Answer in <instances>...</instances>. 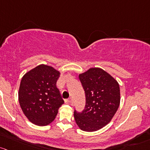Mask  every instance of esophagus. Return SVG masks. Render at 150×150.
<instances>
[{
  "label": "esophagus",
  "mask_w": 150,
  "mask_h": 150,
  "mask_svg": "<svg viewBox=\"0 0 150 150\" xmlns=\"http://www.w3.org/2000/svg\"><path fill=\"white\" fill-rule=\"evenodd\" d=\"M65 103H67V104H70V103H72V98H69V99L65 100Z\"/></svg>",
  "instance_id": "obj_1"
}]
</instances>
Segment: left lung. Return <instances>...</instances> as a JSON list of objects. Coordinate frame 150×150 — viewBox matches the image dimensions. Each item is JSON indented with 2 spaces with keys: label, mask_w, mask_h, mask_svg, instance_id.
Wrapping results in <instances>:
<instances>
[{
  "label": "left lung",
  "mask_w": 150,
  "mask_h": 150,
  "mask_svg": "<svg viewBox=\"0 0 150 150\" xmlns=\"http://www.w3.org/2000/svg\"><path fill=\"white\" fill-rule=\"evenodd\" d=\"M85 90L86 103L81 112H74L80 129L95 132L112 119L120 103V85L109 73L99 67H92L79 75Z\"/></svg>",
  "instance_id": "8db88e82"
}]
</instances>
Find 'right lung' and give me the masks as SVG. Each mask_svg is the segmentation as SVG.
<instances>
[{"instance_id": "right-lung-1", "label": "right lung", "mask_w": 150, "mask_h": 150, "mask_svg": "<svg viewBox=\"0 0 150 150\" xmlns=\"http://www.w3.org/2000/svg\"><path fill=\"white\" fill-rule=\"evenodd\" d=\"M60 75L52 67L40 65L22 78L18 92L20 105L26 117L36 125L52 122L64 103L56 86Z\"/></svg>"}]
</instances>
